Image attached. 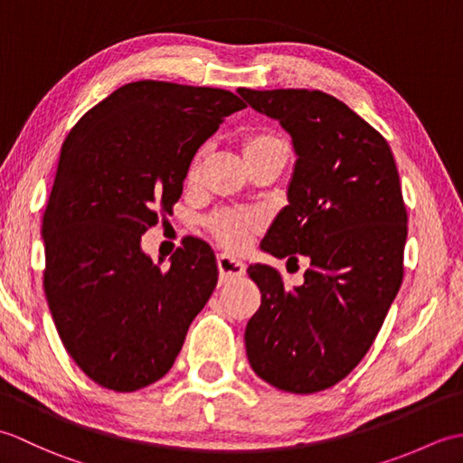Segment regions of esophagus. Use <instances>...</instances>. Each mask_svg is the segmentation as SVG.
Instances as JSON below:
<instances>
[{
  "instance_id": "esophagus-1",
  "label": "esophagus",
  "mask_w": 463,
  "mask_h": 463,
  "mask_svg": "<svg viewBox=\"0 0 463 463\" xmlns=\"http://www.w3.org/2000/svg\"><path fill=\"white\" fill-rule=\"evenodd\" d=\"M216 264H219V272L221 279H234V277H242L247 272V264H244L239 257L229 252H221L216 257Z\"/></svg>"
}]
</instances>
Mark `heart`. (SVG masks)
I'll return each instance as SVG.
<instances>
[{
	"label": "heart",
	"mask_w": 463,
	"mask_h": 463,
	"mask_svg": "<svg viewBox=\"0 0 463 463\" xmlns=\"http://www.w3.org/2000/svg\"><path fill=\"white\" fill-rule=\"evenodd\" d=\"M272 145H284L277 137H270V135H260V137H254L244 146V153L247 151H254V149H264V146H272ZM196 171V161L193 165V173ZM214 232L216 237H219L224 244H229V247L239 249L242 247L244 242H247L250 229H252V222L247 216H241V214H232V213H226L216 216L214 222Z\"/></svg>",
	"instance_id": "1"
}]
</instances>
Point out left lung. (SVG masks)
<instances>
[{"label": "left lung", "instance_id": "8db88e82", "mask_svg": "<svg viewBox=\"0 0 463 463\" xmlns=\"http://www.w3.org/2000/svg\"><path fill=\"white\" fill-rule=\"evenodd\" d=\"M290 135L288 204L260 249L310 269L287 288L267 264L249 277L262 300L244 330L250 366L292 394L326 390L358 366L404 277L408 214L386 139L336 97L308 90L237 91Z\"/></svg>", "mask_w": 463, "mask_h": 463}]
</instances>
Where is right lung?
<instances>
[{"mask_svg":"<svg viewBox=\"0 0 463 463\" xmlns=\"http://www.w3.org/2000/svg\"><path fill=\"white\" fill-rule=\"evenodd\" d=\"M244 109L213 87L135 81L69 131L43 214L45 297L77 366L135 392L173 368L219 280L213 249L186 239L161 270L141 237L171 213L199 146Z\"/></svg>","mask_w":463,"mask_h":463,"instance_id":"1","label":"right lung"}]
</instances>
